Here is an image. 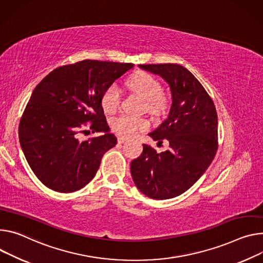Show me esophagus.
<instances>
[{"mask_svg": "<svg viewBox=\"0 0 263 263\" xmlns=\"http://www.w3.org/2000/svg\"><path fill=\"white\" fill-rule=\"evenodd\" d=\"M117 141H118V144H124V142L126 141V138H124V137H118V138H117Z\"/></svg>", "mask_w": 263, "mask_h": 263, "instance_id": "obj_1", "label": "esophagus"}]
</instances>
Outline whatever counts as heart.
Segmentation results:
<instances>
[{
	"label": "heart",
	"mask_w": 263,
	"mask_h": 263,
	"mask_svg": "<svg viewBox=\"0 0 263 263\" xmlns=\"http://www.w3.org/2000/svg\"><path fill=\"white\" fill-rule=\"evenodd\" d=\"M126 86L139 94L146 102V109L152 114L160 113L166 106V100L160 93L159 82L151 74L138 71L129 77ZM102 107L107 113H113L121 104V94L115 84L110 85L102 94ZM111 128L114 132L123 137H132L137 132L148 129L149 124L144 118L122 114L111 119Z\"/></svg>",
	"instance_id": "heart-1"
}]
</instances>
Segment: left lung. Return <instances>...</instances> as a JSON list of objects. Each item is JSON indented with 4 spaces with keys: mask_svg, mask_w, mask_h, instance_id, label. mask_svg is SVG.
<instances>
[{
    "mask_svg": "<svg viewBox=\"0 0 263 263\" xmlns=\"http://www.w3.org/2000/svg\"><path fill=\"white\" fill-rule=\"evenodd\" d=\"M169 85L168 118L149 135L169 140L157 153L144 145L131 161V175L141 193L153 199L174 198L192 186L209 168L218 148V118L210 95L190 71L177 64L138 65Z\"/></svg>",
    "mask_w": 263,
    "mask_h": 263,
    "instance_id": "obj_1",
    "label": "left lung"
}]
</instances>
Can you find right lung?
Instances as JSON below:
<instances>
[{
  "label": "right lung",
  "mask_w": 263,
  "mask_h": 263,
  "mask_svg": "<svg viewBox=\"0 0 263 263\" xmlns=\"http://www.w3.org/2000/svg\"><path fill=\"white\" fill-rule=\"evenodd\" d=\"M133 64L85 60L54 69L33 90L18 126L28 164L40 181L57 192H74L97 174L117 139L110 133L101 99ZM102 135L81 141L82 125Z\"/></svg>",
  "instance_id": "right-lung-1"
}]
</instances>
